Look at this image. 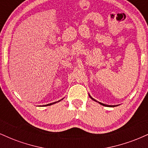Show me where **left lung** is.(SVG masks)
I'll list each match as a JSON object with an SVG mask.
<instances>
[{"mask_svg": "<svg viewBox=\"0 0 148 148\" xmlns=\"http://www.w3.org/2000/svg\"><path fill=\"white\" fill-rule=\"evenodd\" d=\"M90 96V97L91 98V99H92V100H94V101H96V100L95 99H93V98L92 97H90V95H89ZM99 103H100V104H101V105H103V106H109V105H106V104H104V103H101V102H99Z\"/></svg>", "mask_w": 148, "mask_h": 148, "instance_id": "obj_1", "label": "left lung"}]
</instances>
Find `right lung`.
<instances>
[{"label": "right lung", "mask_w": 148, "mask_h": 148, "mask_svg": "<svg viewBox=\"0 0 148 148\" xmlns=\"http://www.w3.org/2000/svg\"><path fill=\"white\" fill-rule=\"evenodd\" d=\"M60 100H59V101H60ZM57 101H56V102H54V103H49V104H47V105H45V106H50V105H51V104H53V103H56Z\"/></svg>", "instance_id": "1"}]
</instances>
